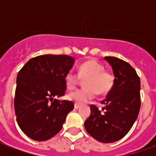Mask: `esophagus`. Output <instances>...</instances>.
I'll return each instance as SVG.
<instances>
[{"label":"esophagus","instance_id":"34e87169","mask_svg":"<svg viewBox=\"0 0 156 156\" xmlns=\"http://www.w3.org/2000/svg\"><path fill=\"white\" fill-rule=\"evenodd\" d=\"M80 108V105H78V104H75L74 105V108L75 109H78V108Z\"/></svg>","mask_w":156,"mask_h":156}]
</instances>
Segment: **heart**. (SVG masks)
<instances>
[{
  "instance_id": "obj_1",
  "label": "heart",
  "mask_w": 156,
  "mask_h": 156,
  "mask_svg": "<svg viewBox=\"0 0 156 156\" xmlns=\"http://www.w3.org/2000/svg\"><path fill=\"white\" fill-rule=\"evenodd\" d=\"M85 78V88L68 94V100L78 105H84L94 98L97 93L101 95L108 94L115 83V77L111 73L105 71V67L98 62L89 60L79 66L78 76L73 71L68 72L65 75V84L68 89H73L80 78Z\"/></svg>"
}]
</instances>
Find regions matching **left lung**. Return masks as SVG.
I'll list each match as a JSON object with an SVG mask.
<instances>
[{
	"mask_svg": "<svg viewBox=\"0 0 156 156\" xmlns=\"http://www.w3.org/2000/svg\"><path fill=\"white\" fill-rule=\"evenodd\" d=\"M111 66L115 83L105 100L103 112L91 105L84 122L88 134L99 142L113 143L125 136L137 119L140 108V80L136 71L124 60L105 57Z\"/></svg>",
	"mask_w": 156,
	"mask_h": 156,
	"instance_id": "8db88e82",
	"label": "left lung"
}]
</instances>
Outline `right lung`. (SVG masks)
<instances>
[{"mask_svg": "<svg viewBox=\"0 0 156 156\" xmlns=\"http://www.w3.org/2000/svg\"><path fill=\"white\" fill-rule=\"evenodd\" d=\"M74 62L67 55H41L30 59L18 73L15 114L19 127L29 138L48 140L62 129L74 105L57 98L64 94L65 75Z\"/></svg>", "mask_w": 156, "mask_h": 156, "instance_id": "right-lung-1", "label": "right lung"}]
</instances>
